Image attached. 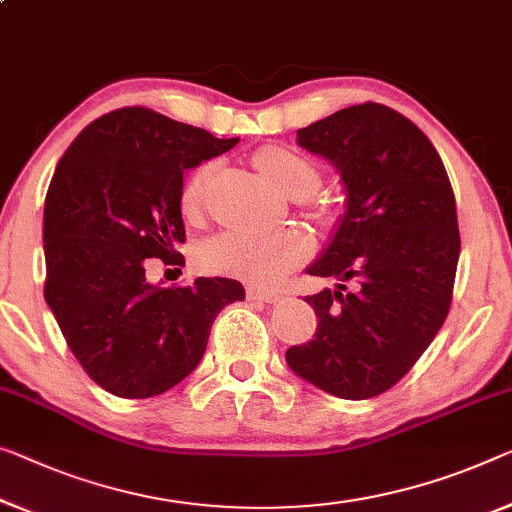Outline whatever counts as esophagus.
<instances>
[{"label": "esophagus", "instance_id": "1", "mask_svg": "<svg viewBox=\"0 0 512 512\" xmlns=\"http://www.w3.org/2000/svg\"><path fill=\"white\" fill-rule=\"evenodd\" d=\"M246 296L250 301H262V303H273L280 299L278 292H273V289H262V287H248Z\"/></svg>", "mask_w": 512, "mask_h": 512}]
</instances>
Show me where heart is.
<instances>
[{
  "mask_svg": "<svg viewBox=\"0 0 512 512\" xmlns=\"http://www.w3.org/2000/svg\"><path fill=\"white\" fill-rule=\"evenodd\" d=\"M255 167L287 197H308L319 186V172L308 158L285 147H262L255 154ZM211 174V165L197 167L193 177L181 190V211L186 218H197L202 209L204 186ZM308 239L299 232H223L211 236L200 250V262L213 273L273 285L289 269L303 262L308 255Z\"/></svg>",
  "mask_w": 512,
  "mask_h": 512,
  "instance_id": "heart-1",
  "label": "heart"
}]
</instances>
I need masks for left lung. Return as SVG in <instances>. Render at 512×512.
I'll return each instance as SVG.
<instances>
[{
	"instance_id": "8db88e82",
	"label": "left lung",
	"mask_w": 512,
	"mask_h": 512,
	"mask_svg": "<svg viewBox=\"0 0 512 512\" xmlns=\"http://www.w3.org/2000/svg\"><path fill=\"white\" fill-rule=\"evenodd\" d=\"M296 144L340 174L345 213L305 269L338 285L305 296L319 324L287 349V365L335 398H375L407 375L451 308L460 259L451 181L421 128L379 103L319 119Z\"/></svg>"
}]
</instances>
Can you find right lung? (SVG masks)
Returning a JSON list of instances; mask_svg holds the SVG:
<instances>
[{"label": "right lung", "instance_id": "1", "mask_svg": "<svg viewBox=\"0 0 512 512\" xmlns=\"http://www.w3.org/2000/svg\"><path fill=\"white\" fill-rule=\"evenodd\" d=\"M236 142L121 108L91 121L59 160L43 211L45 301L87 375L117 398H151L186 379L218 312L246 296L239 280L163 289L144 273V259H183V172Z\"/></svg>", "mask_w": 512, "mask_h": 512}]
</instances>
